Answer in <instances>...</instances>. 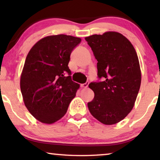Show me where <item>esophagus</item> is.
Returning <instances> with one entry per match:
<instances>
[{
    "mask_svg": "<svg viewBox=\"0 0 160 160\" xmlns=\"http://www.w3.org/2000/svg\"><path fill=\"white\" fill-rule=\"evenodd\" d=\"M88 85H89V82H87L86 83H84V84H82V85H80V87L82 88H87L88 87Z\"/></svg>",
    "mask_w": 160,
    "mask_h": 160,
    "instance_id": "esophagus-1",
    "label": "esophagus"
}]
</instances>
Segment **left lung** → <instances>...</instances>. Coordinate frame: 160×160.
<instances>
[{"label": "left lung", "mask_w": 160, "mask_h": 160, "mask_svg": "<svg viewBox=\"0 0 160 160\" xmlns=\"http://www.w3.org/2000/svg\"><path fill=\"white\" fill-rule=\"evenodd\" d=\"M97 63L102 82H91L94 97L88 102L90 112L105 125L126 117L135 105L141 83V70L133 46L123 34L107 32L85 37Z\"/></svg>", "instance_id": "1"}]
</instances>
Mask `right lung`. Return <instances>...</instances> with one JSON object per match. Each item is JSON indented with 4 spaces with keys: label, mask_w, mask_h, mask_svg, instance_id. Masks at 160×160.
Returning a JSON list of instances; mask_svg holds the SVG:
<instances>
[{
    "label": "right lung",
    "mask_w": 160,
    "mask_h": 160,
    "mask_svg": "<svg viewBox=\"0 0 160 160\" xmlns=\"http://www.w3.org/2000/svg\"><path fill=\"white\" fill-rule=\"evenodd\" d=\"M81 42L70 35H51L38 41L27 56L20 90L29 113L40 122L51 124L66 114L80 85L70 76L72 51ZM68 72L69 75L65 77Z\"/></svg>",
    "instance_id": "1"
}]
</instances>
